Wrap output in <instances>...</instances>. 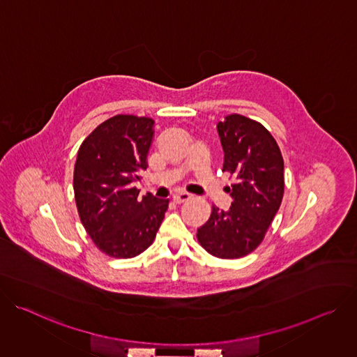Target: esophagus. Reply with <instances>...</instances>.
Masks as SVG:
<instances>
[{
	"mask_svg": "<svg viewBox=\"0 0 357 357\" xmlns=\"http://www.w3.org/2000/svg\"><path fill=\"white\" fill-rule=\"evenodd\" d=\"M190 197H192V195H189V193H186V192H181V193H176V195L174 196V202L178 203V205H181V203L188 202Z\"/></svg>",
	"mask_w": 357,
	"mask_h": 357,
	"instance_id": "obj_1",
	"label": "esophagus"
}]
</instances>
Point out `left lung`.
Masks as SVG:
<instances>
[{"label":"left lung","instance_id":"left-lung-1","mask_svg":"<svg viewBox=\"0 0 357 357\" xmlns=\"http://www.w3.org/2000/svg\"><path fill=\"white\" fill-rule=\"evenodd\" d=\"M225 151L223 171L234 178L227 192L229 211L212 206L197 229L200 245L218 259H240L256 250L280 209L284 195V160L270 131L256 120L229 114L218 123Z\"/></svg>","mask_w":357,"mask_h":357}]
</instances>
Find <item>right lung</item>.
I'll return each mask as SVG.
<instances>
[{"mask_svg":"<svg viewBox=\"0 0 357 357\" xmlns=\"http://www.w3.org/2000/svg\"><path fill=\"white\" fill-rule=\"evenodd\" d=\"M154 120L117 114L82 142L73 172L76 206L96 247L114 259H132L154 241L169 200L138 199L134 186L146 169Z\"/></svg>","mask_w":357,"mask_h":357,"instance_id":"add662e5","label":"right lung"}]
</instances>
